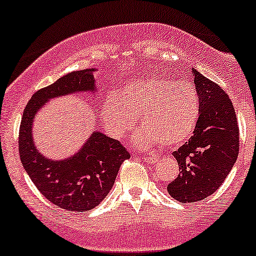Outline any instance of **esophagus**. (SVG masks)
I'll use <instances>...</instances> for the list:
<instances>
[{
    "label": "esophagus",
    "mask_w": 256,
    "mask_h": 256,
    "mask_svg": "<svg viewBox=\"0 0 256 256\" xmlns=\"http://www.w3.org/2000/svg\"><path fill=\"white\" fill-rule=\"evenodd\" d=\"M144 162L149 163V164H152V163H156L158 161V158H156V156H146V158H143Z\"/></svg>",
    "instance_id": "obj_1"
}]
</instances>
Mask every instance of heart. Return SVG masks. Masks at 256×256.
Returning <instances> with one entry per match:
<instances>
[{
	"label": "heart",
	"mask_w": 256,
	"mask_h": 256,
	"mask_svg": "<svg viewBox=\"0 0 256 256\" xmlns=\"http://www.w3.org/2000/svg\"><path fill=\"white\" fill-rule=\"evenodd\" d=\"M140 116L143 128L136 137L138 146H181L198 124V90L186 80L146 78L128 82L118 94L107 95L101 106L104 128L116 140L124 138Z\"/></svg>",
	"instance_id": "1"
}]
</instances>
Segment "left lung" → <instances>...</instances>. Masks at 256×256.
I'll return each instance as SVG.
<instances>
[{
  "label": "left lung",
  "instance_id": "1",
  "mask_svg": "<svg viewBox=\"0 0 256 256\" xmlns=\"http://www.w3.org/2000/svg\"><path fill=\"white\" fill-rule=\"evenodd\" d=\"M200 96V116L193 136L173 152L180 174L168 193L186 204L214 194L235 164L240 134L235 110L217 83L193 70Z\"/></svg>",
  "mask_w": 256,
  "mask_h": 256
}]
</instances>
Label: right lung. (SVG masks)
<instances>
[{
  "label": "right lung",
  "instance_id": "1",
  "mask_svg": "<svg viewBox=\"0 0 256 256\" xmlns=\"http://www.w3.org/2000/svg\"><path fill=\"white\" fill-rule=\"evenodd\" d=\"M93 72H72L39 89L28 101L21 119L19 154L24 170L48 202L69 211H89L100 204L112 188L122 163L131 156L119 140L98 131L93 132L78 154L60 161L44 158L33 144V119L42 104L60 95L93 92Z\"/></svg>",
  "mask_w": 256,
  "mask_h": 256
}]
</instances>
